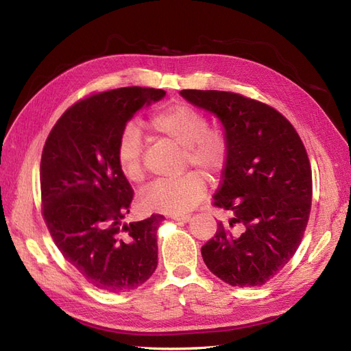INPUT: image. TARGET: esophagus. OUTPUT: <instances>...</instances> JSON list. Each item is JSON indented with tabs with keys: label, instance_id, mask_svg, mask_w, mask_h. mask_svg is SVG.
Wrapping results in <instances>:
<instances>
[{
	"label": "esophagus",
	"instance_id": "obj_1",
	"mask_svg": "<svg viewBox=\"0 0 351 351\" xmlns=\"http://www.w3.org/2000/svg\"><path fill=\"white\" fill-rule=\"evenodd\" d=\"M171 219L180 221V222H189L190 221V215H171Z\"/></svg>",
	"mask_w": 351,
	"mask_h": 351
}]
</instances>
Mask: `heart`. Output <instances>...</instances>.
<instances>
[{"label":"heart","instance_id":"1","mask_svg":"<svg viewBox=\"0 0 351 351\" xmlns=\"http://www.w3.org/2000/svg\"><path fill=\"white\" fill-rule=\"evenodd\" d=\"M149 129L161 137L183 146L184 167L193 165L210 177L226 168L230 146L221 132L209 130L208 117L187 104H174L155 111ZM143 137L134 125H127L117 142V164L125 180L141 184L146 171L143 165ZM206 195V182L202 174L190 171L173 182H156L141 195V206L147 212L183 215L193 210Z\"/></svg>","mask_w":351,"mask_h":351}]
</instances>
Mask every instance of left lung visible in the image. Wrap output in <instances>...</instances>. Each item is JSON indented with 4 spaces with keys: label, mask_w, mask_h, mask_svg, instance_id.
<instances>
[{
    "label": "left lung",
    "mask_w": 351,
    "mask_h": 351,
    "mask_svg": "<svg viewBox=\"0 0 351 351\" xmlns=\"http://www.w3.org/2000/svg\"><path fill=\"white\" fill-rule=\"evenodd\" d=\"M182 97L214 114L230 154L214 205L228 222L200 249L206 267L232 287H258L293 258L309 221L312 171L300 136L269 105L234 92L184 89Z\"/></svg>",
    "instance_id": "obj_1"
}]
</instances>
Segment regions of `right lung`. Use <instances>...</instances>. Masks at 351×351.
Here are the masks:
<instances>
[{
	"label": "right lung",
	"instance_id": "right-lung-1",
	"mask_svg": "<svg viewBox=\"0 0 351 351\" xmlns=\"http://www.w3.org/2000/svg\"><path fill=\"white\" fill-rule=\"evenodd\" d=\"M165 93L130 86L74 104L42 151V214L52 240L71 267L104 291L137 289L156 269V230L164 217L123 224L133 189L115 149L127 121Z\"/></svg>",
	"mask_w": 351,
	"mask_h": 351
}]
</instances>
